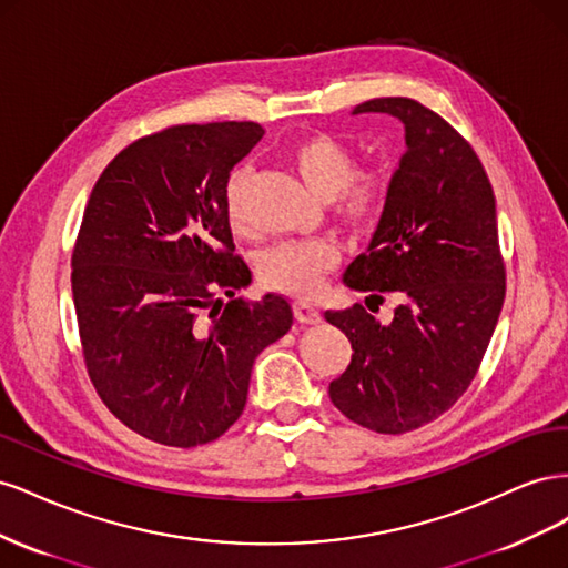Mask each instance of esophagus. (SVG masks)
Returning a JSON list of instances; mask_svg holds the SVG:
<instances>
[{
    "label": "esophagus",
    "mask_w": 568,
    "mask_h": 568,
    "mask_svg": "<svg viewBox=\"0 0 568 568\" xmlns=\"http://www.w3.org/2000/svg\"><path fill=\"white\" fill-rule=\"evenodd\" d=\"M294 315H296V320L303 322V324H317V322L322 320L317 307H315L313 303H305V301L294 303Z\"/></svg>",
    "instance_id": "esophagus-1"
}]
</instances>
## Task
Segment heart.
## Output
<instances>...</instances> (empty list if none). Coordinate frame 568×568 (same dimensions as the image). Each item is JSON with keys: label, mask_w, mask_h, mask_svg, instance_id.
Segmentation results:
<instances>
[{"label": "heart", "mask_w": 568, "mask_h": 568, "mask_svg": "<svg viewBox=\"0 0 568 568\" xmlns=\"http://www.w3.org/2000/svg\"><path fill=\"white\" fill-rule=\"evenodd\" d=\"M291 168L317 199H332L334 213L355 232L372 227L382 215L388 182L382 170L355 168L353 151L332 134H313L288 153ZM246 168L230 175L225 186V211L234 230H244L242 194ZM338 263V246L332 239H303L267 248L257 261V277L274 291L311 298L322 291L329 272Z\"/></svg>", "instance_id": "1"}]
</instances>
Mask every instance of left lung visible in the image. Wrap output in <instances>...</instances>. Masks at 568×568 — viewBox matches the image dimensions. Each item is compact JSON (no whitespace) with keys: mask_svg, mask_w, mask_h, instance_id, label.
Returning a JSON list of instances; mask_svg holds the SVG:
<instances>
[{"mask_svg":"<svg viewBox=\"0 0 568 568\" xmlns=\"http://www.w3.org/2000/svg\"><path fill=\"white\" fill-rule=\"evenodd\" d=\"M353 113L398 118L407 151L369 248L343 282L376 303L393 291L400 305L388 324L359 303L324 313L353 346L329 398L351 422L395 436L438 419L474 382L505 303V261L490 180L450 123L407 97Z\"/></svg>","mask_w":568,"mask_h":568,"instance_id":"8db88e82","label":"left lung"}]
</instances>
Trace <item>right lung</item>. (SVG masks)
Segmentation results:
<instances>
[{
	"label": "right lung",
	"instance_id": "right-lung-1",
	"mask_svg": "<svg viewBox=\"0 0 568 568\" xmlns=\"http://www.w3.org/2000/svg\"><path fill=\"white\" fill-rule=\"evenodd\" d=\"M261 136L251 120L146 134L106 165L82 215L71 284L88 374L120 422L170 448L225 434L255 357L294 324L282 296L234 298L251 270L225 186Z\"/></svg>",
	"mask_w": 568,
	"mask_h": 568
}]
</instances>
